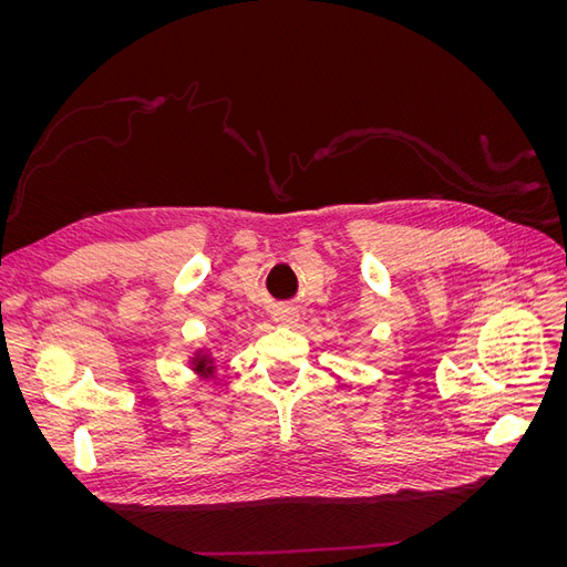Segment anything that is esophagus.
<instances>
[{"label":"esophagus","mask_w":567,"mask_h":567,"mask_svg":"<svg viewBox=\"0 0 567 567\" xmlns=\"http://www.w3.org/2000/svg\"><path fill=\"white\" fill-rule=\"evenodd\" d=\"M274 319L279 323H293L298 319V310L296 307H279V310L274 312Z\"/></svg>","instance_id":"obj_1"}]
</instances>
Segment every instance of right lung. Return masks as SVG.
I'll use <instances>...</instances> for the list:
<instances>
[{"label":"right lung","mask_w":567,"mask_h":567,"mask_svg":"<svg viewBox=\"0 0 567 567\" xmlns=\"http://www.w3.org/2000/svg\"><path fill=\"white\" fill-rule=\"evenodd\" d=\"M192 369L200 375V379H213L215 375V359H213V354L208 352V350H198L194 357H192Z\"/></svg>","instance_id":"add662e5"}]
</instances>
